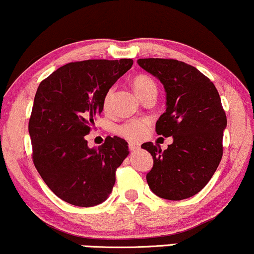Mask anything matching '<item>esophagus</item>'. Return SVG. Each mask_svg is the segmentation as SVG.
Returning a JSON list of instances; mask_svg holds the SVG:
<instances>
[{
	"mask_svg": "<svg viewBox=\"0 0 254 254\" xmlns=\"http://www.w3.org/2000/svg\"><path fill=\"white\" fill-rule=\"evenodd\" d=\"M128 147H129L130 151H133V152L139 151V149H140V143L134 142V141H130V142H128Z\"/></svg>",
	"mask_w": 254,
	"mask_h": 254,
	"instance_id": "esophagus-1",
	"label": "esophagus"
}]
</instances>
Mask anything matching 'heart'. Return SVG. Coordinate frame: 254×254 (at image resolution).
<instances>
[{
	"label": "heart",
	"instance_id": "obj_1",
	"mask_svg": "<svg viewBox=\"0 0 254 254\" xmlns=\"http://www.w3.org/2000/svg\"><path fill=\"white\" fill-rule=\"evenodd\" d=\"M133 87L137 95L141 98L145 94L149 92H156V84L154 80L152 77L147 76V75H137L133 79ZM114 87H111L107 92H106L105 96H103V108L108 109L111 107V102L113 99V94H114ZM148 126L149 121L146 119H130L122 122L121 125H119L117 128L118 134H120L121 136L126 137L128 140H136L142 139L148 132Z\"/></svg>",
	"mask_w": 254,
	"mask_h": 254
}]
</instances>
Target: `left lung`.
<instances>
[{"label": "left lung", "instance_id": "8db88e82", "mask_svg": "<svg viewBox=\"0 0 254 254\" xmlns=\"http://www.w3.org/2000/svg\"><path fill=\"white\" fill-rule=\"evenodd\" d=\"M137 64L160 80L166 90V112L155 130L173 143L141 146L153 156L146 175L152 192L167 200L199 193L213 177L223 158L227 119L215 86L193 65L173 59H139Z\"/></svg>", "mask_w": 254, "mask_h": 254}]
</instances>
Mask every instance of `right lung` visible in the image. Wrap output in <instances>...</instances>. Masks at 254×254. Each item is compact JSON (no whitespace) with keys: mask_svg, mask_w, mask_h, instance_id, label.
I'll list each match as a JSON object with an SVG mask.
<instances>
[{"mask_svg":"<svg viewBox=\"0 0 254 254\" xmlns=\"http://www.w3.org/2000/svg\"><path fill=\"white\" fill-rule=\"evenodd\" d=\"M133 64L132 59L70 62L40 83L29 119L33 162L64 201L92 207L105 201L128 143L107 136L89 148L84 136L103 109V96Z\"/></svg>","mask_w":254,"mask_h":254,"instance_id":"add662e5","label":"right lung"}]
</instances>
